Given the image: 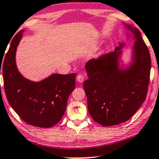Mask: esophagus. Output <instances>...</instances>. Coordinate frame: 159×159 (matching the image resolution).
Here are the masks:
<instances>
[{
  "instance_id": "obj_1",
  "label": "esophagus",
  "mask_w": 159,
  "mask_h": 159,
  "mask_svg": "<svg viewBox=\"0 0 159 159\" xmlns=\"http://www.w3.org/2000/svg\"><path fill=\"white\" fill-rule=\"evenodd\" d=\"M84 77L82 75H78L77 76V81L79 82V83H82V82L84 81Z\"/></svg>"
}]
</instances>
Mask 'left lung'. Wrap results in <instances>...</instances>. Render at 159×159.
<instances>
[{
    "mask_svg": "<svg viewBox=\"0 0 159 159\" xmlns=\"http://www.w3.org/2000/svg\"><path fill=\"white\" fill-rule=\"evenodd\" d=\"M134 43L132 57L125 66L121 62L124 43L114 52L85 66L88 79L84 82L87 107L91 117L103 126L127 121L145 101L149 82L151 58L138 28L123 23Z\"/></svg>",
    "mask_w": 159,
    "mask_h": 159,
    "instance_id": "left-lung-1",
    "label": "left lung"
}]
</instances>
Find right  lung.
<instances>
[{
    "instance_id": "obj_1",
    "label": "right lung",
    "mask_w": 159,
    "mask_h": 159,
    "mask_svg": "<svg viewBox=\"0 0 159 159\" xmlns=\"http://www.w3.org/2000/svg\"><path fill=\"white\" fill-rule=\"evenodd\" d=\"M24 31L21 30L16 34L3 61L0 60V75L2 68L7 98L25 123L36 127L50 128L64 114L69 95L75 87L76 74L54 73L37 82L24 77L16 62V50Z\"/></svg>"
}]
</instances>
